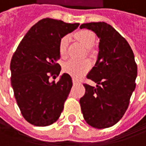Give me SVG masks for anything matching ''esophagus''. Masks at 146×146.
Returning <instances> with one entry per match:
<instances>
[{"mask_svg": "<svg viewBox=\"0 0 146 146\" xmlns=\"http://www.w3.org/2000/svg\"><path fill=\"white\" fill-rule=\"evenodd\" d=\"M73 84H78V83H79V81L76 78H73Z\"/></svg>", "mask_w": 146, "mask_h": 146, "instance_id": "esophagus-1", "label": "esophagus"}]
</instances>
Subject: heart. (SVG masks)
<instances>
[{
  "mask_svg": "<svg viewBox=\"0 0 146 146\" xmlns=\"http://www.w3.org/2000/svg\"><path fill=\"white\" fill-rule=\"evenodd\" d=\"M75 39L87 48H92L95 44V35L90 30H81L74 35ZM68 44V37L64 36L59 40L58 44V51L62 58L67 56V48ZM91 64L88 61H78L71 59L66 62L64 65V69L66 73L69 74L75 78H78L84 75L90 69Z\"/></svg>",
  "mask_w": 146,
  "mask_h": 146,
  "instance_id": "1",
  "label": "heart"
}]
</instances>
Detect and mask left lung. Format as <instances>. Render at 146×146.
Instances as JSON below:
<instances>
[{"mask_svg": "<svg viewBox=\"0 0 146 146\" xmlns=\"http://www.w3.org/2000/svg\"><path fill=\"white\" fill-rule=\"evenodd\" d=\"M80 29L93 31L100 39L97 62L87 75L97 85L83 84L86 92L79 101L82 113L91 126L108 128L121 119L135 88V56L128 42L107 23H86Z\"/></svg>", "mask_w": 146, "mask_h": 146, "instance_id": "1", "label": "left lung"}]
</instances>
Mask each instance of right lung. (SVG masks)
I'll use <instances>...</instances> for the list:
<instances>
[{
    "label": "right lung",
    "mask_w": 146,
    "mask_h": 146,
    "mask_svg": "<svg viewBox=\"0 0 146 146\" xmlns=\"http://www.w3.org/2000/svg\"><path fill=\"white\" fill-rule=\"evenodd\" d=\"M78 25L51 18L40 20L27 32L12 56L11 86L22 116L30 124L49 125L63 111L73 86L72 78L64 73L57 82L48 78L61 70L57 63L60 58L59 40Z\"/></svg>",
    "instance_id": "1"
}]
</instances>
